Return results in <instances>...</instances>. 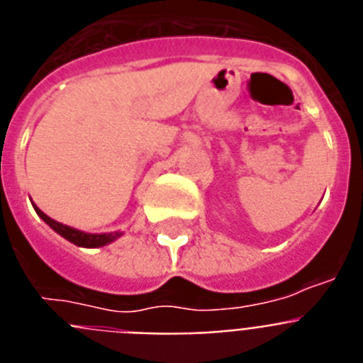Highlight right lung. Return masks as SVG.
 <instances>
[{
  "mask_svg": "<svg viewBox=\"0 0 363 363\" xmlns=\"http://www.w3.org/2000/svg\"><path fill=\"white\" fill-rule=\"evenodd\" d=\"M32 207H34V211L38 213V216H40L41 220H43L45 223L50 227V229L56 230L60 236H63V238L69 240L70 243H74V245H78V247H86V249L104 247V245H108V243H112L114 240H118L121 234H123L121 230H114V233H101V234L83 233V230L74 229V227H69V225H63V223H60V221L52 220V218L47 216V214H45L36 203H32Z\"/></svg>",
  "mask_w": 363,
  "mask_h": 363,
  "instance_id": "right-lung-1",
  "label": "right lung"
}]
</instances>
